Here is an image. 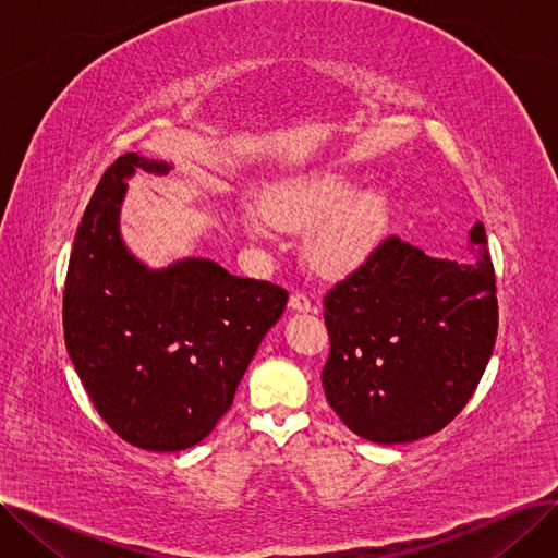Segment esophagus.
<instances>
[{
  "instance_id": "1",
  "label": "esophagus",
  "mask_w": 558,
  "mask_h": 558,
  "mask_svg": "<svg viewBox=\"0 0 558 558\" xmlns=\"http://www.w3.org/2000/svg\"><path fill=\"white\" fill-rule=\"evenodd\" d=\"M289 310L312 312V301L305 294H301V291H296V294H291V299H289Z\"/></svg>"
}]
</instances>
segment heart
I'll list each match as a JSON object with an SVG mask.
<instances>
[{
	"label": "heart",
	"instance_id": "heart-1",
	"mask_svg": "<svg viewBox=\"0 0 558 558\" xmlns=\"http://www.w3.org/2000/svg\"><path fill=\"white\" fill-rule=\"evenodd\" d=\"M341 169H320L282 181L269 194V210L248 203L246 228L255 238H269L274 223L301 230L313 226L305 238V257L328 278L360 269L375 253L387 230L389 203L379 187H364Z\"/></svg>",
	"mask_w": 558,
	"mask_h": 558
}]
</instances>
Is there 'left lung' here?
Here are the masks:
<instances>
[{
  "instance_id": "left-lung-1",
  "label": "left lung",
  "mask_w": 558,
  "mask_h": 558,
  "mask_svg": "<svg viewBox=\"0 0 558 558\" xmlns=\"http://www.w3.org/2000/svg\"><path fill=\"white\" fill-rule=\"evenodd\" d=\"M473 257L441 259L389 238L326 296L324 389L366 441L412 444L444 429L475 393L493 355L497 299L486 230Z\"/></svg>"
}]
</instances>
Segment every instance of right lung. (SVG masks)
Returning <instances> with one entry per match:
<instances>
[{
	"label": "right lung",
	"instance_id": "add662e5",
	"mask_svg": "<svg viewBox=\"0 0 558 558\" xmlns=\"http://www.w3.org/2000/svg\"><path fill=\"white\" fill-rule=\"evenodd\" d=\"M171 167L137 154L108 167L76 230L63 296L65 345L87 396L117 436L151 452L187 450L215 429L287 305L284 289L213 259L154 269L129 251L126 181Z\"/></svg>",
	"mask_w": 558,
	"mask_h": 558
}]
</instances>
